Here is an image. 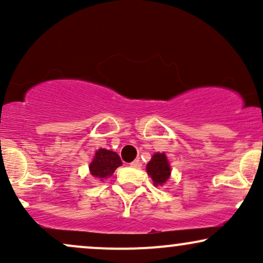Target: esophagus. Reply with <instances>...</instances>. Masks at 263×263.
I'll use <instances>...</instances> for the list:
<instances>
[{"label": "esophagus", "instance_id": "34e87169", "mask_svg": "<svg viewBox=\"0 0 263 263\" xmlns=\"http://www.w3.org/2000/svg\"><path fill=\"white\" fill-rule=\"evenodd\" d=\"M129 165H131L132 168H141L142 167V163H141V161H138V159H137V161L132 162Z\"/></svg>", "mask_w": 263, "mask_h": 263}]
</instances>
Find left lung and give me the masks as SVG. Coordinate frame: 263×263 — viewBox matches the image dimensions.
<instances>
[{
	"mask_svg": "<svg viewBox=\"0 0 263 263\" xmlns=\"http://www.w3.org/2000/svg\"><path fill=\"white\" fill-rule=\"evenodd\" d=\"M147 173L155 185H163L171 177V167L164 153H155L147 163Z\"/></svg>",
	"mask_w": 263,
	"mask_h": 263,
	"instance_id": "8db88e82",
	"label": "left lung"
}]
</instances>
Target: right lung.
<instances>
[{"label":"right lung","mask_w":263,"mask_h":263,"mask_svg":"<svg viewBox=\"0 0 263 263\" xmlns=\"http://www.w3.org/2000/svg\"><path fill=\"white\" fill-rule=\"evenodd\" d=\"M121 164V159L116 152L100 148L96 151L95 157L89 165V171L93 178L104 180L105 178L112 176L116 168Z\"/></svg>","instance_id":"add662e5"}]
</instances>
